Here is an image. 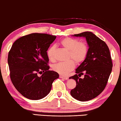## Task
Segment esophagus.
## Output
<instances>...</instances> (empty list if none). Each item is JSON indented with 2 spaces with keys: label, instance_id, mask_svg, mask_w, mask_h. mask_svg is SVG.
I'll list each match as a JSON object with an SVG mask.
<instances>
[{
  "label": "esophagus",
  "instance_id": "obj_1",
  "mask_svg": "<svg viewBox=\"0 0 121 121\" xmlns=\"http://www.w3.org/2000/svg\"><path fill=\"white\" fill-rule=\"evenodd\" d=\"M59 77L60 78L65 79V80H68V77H66V76H64V75H60Z\"/></svg>",
  "mask_w": 121,
  "mask_h": 121
}]
</instances>
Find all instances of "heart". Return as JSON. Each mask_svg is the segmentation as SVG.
<instances>
[{"mask_svg": "<svg viewBox=\"0 0 121 121\" xmlns=\"http://www.w3.org/2000/svg\"><path fill=\"white\" fill-rule=\"evenodd\" d=\"M60 44L69 51L68 59L70 60L55 64L52 66V69L60 74L65 75L74 69V62L76 64H80L85 60L88 55V47L85 42L70 37L62 39ZM56 47L55 45L51 46L47 51L48 59L51 61H54L55 60Z\"/></svg>", "mask_w": 121, "mask_h": 121, "instance_id": "b5f03b06", "label": "heart"}]
</instances>
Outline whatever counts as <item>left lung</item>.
<instances>
[{"instance_id": "1", "label": "left lung", "mask_w": 121, "mask_h": 121, "mask_svg": "<svg viewBox=\"0 0 121 121\" xmlns=\"http://www.w3.org/2000/svg\"><path fill=\"white\" fill-rule=\"evenodd\" d=\"M73 36L85 37L89 49L86 59L76 69V74L69 78L76 82L70 94L79 101H88L97 97L104 89L112 69L111 56L105 42L91 32ZM84 73L85 78H79L78 76Z\"/></svg>"}]
</instances>
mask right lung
I'll use <instances>...</instances> for the list:
<instances>
[{
	"label": "right lung",
	"instance_id": "add662e5",
	"mask_svg": "<svg viewBox=\"0 0 121 121\" xmlns=\"http://www.w3.org/2000/svg\"><path fill=\"white\" fill-rule=\"evenodd\" d=\"M56 36L31 33L15 41L8 57L10 77L14 86L27 98L39 100L45 97L59 75L49 70L47 51ZM43 72L41 77L38 73Z\"/></svg>",
	"mask_w": 121,
	"mask_h": 121
}]
</instances>
